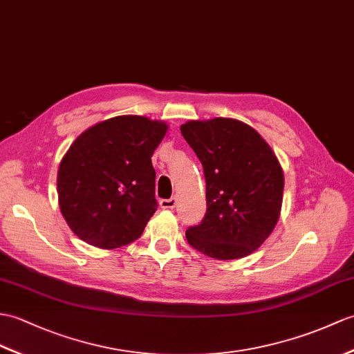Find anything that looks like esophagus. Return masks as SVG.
Wrapping results in <instances>:
<instances>
[{"mask_svg": "<svg viewBox=\"0 0 354 354\" xmlns=\"http://www.w3.org/2000/svg\"><path fill=\"white\" fill-rule=\"evenodd\" d=\"M176 203H178V199L174 196V197H170V199H162L160 202V207L162 209H174L176 207Z\"/></svg>", "mask_w": 354, "mask_h": 354, "instance_id": "esophagus-1", "label": "esophagus"}]
</instances>
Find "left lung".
I'll use <instances>...</instances> for the list:
<instances>
[{
	"label": "left lung",
	"mask_w": 354,
	"mask_h": 354,
	"mask_svg": "<svg viewBox=\"0 0 354 354\" xmlns=\"http://www.w3.org/2000/svg\"><path fill=\"white\" fill-rule=\"evenodd\" d=\"M203 166L207 214L187 229L188 244L229 261L253 253L281 217L283 170L270 145L248 123L229 118L180 125Z\"/></svg>",
	"instance_id": "left-lung-1"
}]
</instances>
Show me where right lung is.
Listing matches in <instances>:
<instances>
[{"mask_svg": "<svg viewBox=\"0 0 354 354\" xmlns=\"http://www.w3.org/2000/svg\"><path fill=\"white\" fill-rule=\"evenodd\" d=\"M169 125L116 116L80 134L57 174L60 211L80 240L118 249L143 234L157 211L152 155Z\"/></svg>", "mask_w": 354, "mask_h": 354, "instance_id": "right-lung-1", "label": "right lung"}]
</instances>
